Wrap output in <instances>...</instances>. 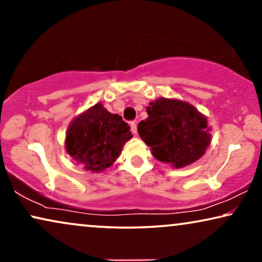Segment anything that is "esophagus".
Here are the masks:
<instances>
[{"instance_id":"esophagus-1","label":"esophagus","mask_w":262,"mask_h":262,"mask_svg":"<svg viewBox=\"0 0 262 262\" xmlns=\"http://www.w3.org/2000/svg\"><path fill=\"white\" fill-rule=\"evenodd\" d=\"M130 127H131L132 134L137 135V125H136L135 121H131V123H130Z\"/></svg>"}]
</instances>
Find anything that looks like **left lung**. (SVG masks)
I'll return each instance as SVG.
<instances>
[{
  "label": "left lung",
  "instance_id": "obj_1",
  "mask_svg": "<svg viewBox=\"0 0 262 262\" xmlns=\"http://www.w3.org/2000/svg\"><path fill=\"white\" fill-rule=\"evenodd\" d=\"M148 118L138 134L152 156L171 167L184 168L198 161L211 143L207 118L191 103L159 98L146 107Z\"/></svg>",
  "mask_w": 262,
  "mask_h": 262
}]
</instances>
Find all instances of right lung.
<instances>
[{
  "label": "right lung",
  "mask_w": 262,
  "mask_h": 262,
  "mask_svg": "<svg viewBox=\"0 0 262 262\" xmlns=\"http://www.w3.org/2000/svg\"><path fill=\"white\" fill-rule=\"evenodd\" d=\"M131 138L130 126L123 118L98 102L71 121L66 135V150L85 170L100 173L116 162Z\"/></svg>",
  "instance_id": "add662e5"
}]
</instances>
